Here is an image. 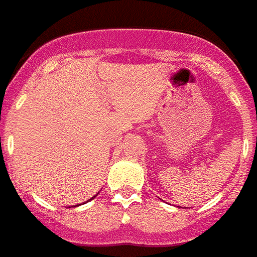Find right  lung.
I'll return each mask as SVG.
<instances>
[{
    "mask_svg": "<svg viewBox=\"0 0 257 257\" xmlns=\"http://www.w3.org/2000/svg\"><path fill=\"white\" fill-rule=\"evenodd\" d=\"M91 199H92V198H91Z\"/></svg>",
    "mask_w": 257,
    "mask_h": 257,
    "instance_id": "right-lung-1",
    "label": "right lung"
}]
</instances>
